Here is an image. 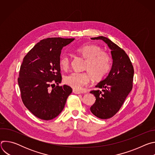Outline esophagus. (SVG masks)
<instances>
[{
  "label": "esophagus",
  "mask_w": 155,
  "mask_h": 155,
  "mask_svg": "<svg viewBox=\"0 0 155 155\" xmlns=\"http://www.w3.org/2000/svg\"><path fill=\"white\" fill-rule=\"evenodd\" d=\"M73 93H74V94H81V93H82L81 92H80V91H77V90H73Z\"/></svg>",
  "instance_id": "obj_1"
}]
</instances>
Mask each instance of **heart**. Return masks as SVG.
I'll list each match as a JSON object with an SVG mask.
<instances>
[{
  "label": "heart",
  "instance_id": "1",
  "mask_svg": "<svg viewBox=\"0 0 155 155\" xmlns=\"http://www.w3.org/2000/svg\"><path fill=\"white\" fill-rule=\"evenodd\" d=\"M76 51L86 59L84 69L87 70L95 80H101L110 69V59L107 53L94 44H87L76 49ZM71 59L68 54H62L59 59V67L67 70L70 66ZM90 81V75L87 72H72L64 78L65 84L74 90L80 91Z\"/></svg>",
  "mask_w": 155,
  "mask_h": 155
}]
</instances>
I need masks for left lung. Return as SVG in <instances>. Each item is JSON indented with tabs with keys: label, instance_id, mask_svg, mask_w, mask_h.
Instances as JSON below:
<instances>
[{
	"label": "left lung",
	"instance_id": "8db88e82",
	"mask_svg": "<svg viewBox=\"0 0 155 155\" xmlns=\"http://www.w3.org/2000/svg\"><path fill=\"white\" fill-rule=\"evenodd\" d=\"M91 39L103 40L111 50L112 68L107 77L96 86L102 90L90 92L96 97L91 112L97 118L108 119L119 111L131 91L134 68L126 52L109 38L99 36Z\"/></svg>",
	"mask_w": 155,
	"mask_h": 155
}]
</instances>
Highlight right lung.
Returning <instances> with one entry per match:
<instances>
[{"instance_id":"add662e5","label":"right lung","mask_w":155,"mask_h":155,"mask_svg":"<svg viewBox=\"0 0 155 155\" xmlns=\"http://www.w3.org/2000/svg\"><path fill=\"white\" fill-rule=\"evenodd\" d=\"M74 40L61 37L41 40L23 59L18 78L21 99L40 119L50 120L58 116L72 92L69 86L58 85L62 80L59 59L62 48ZM54 83L57 85L53 87Z\"/></svg>"}]
</instances>
